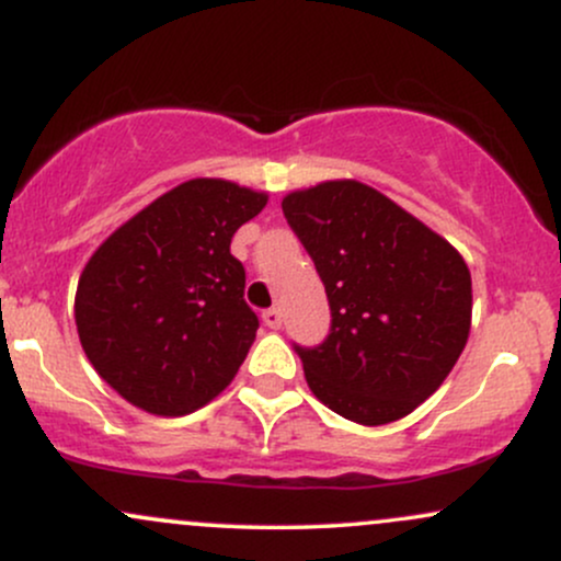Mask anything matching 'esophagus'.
Segmentation results:
<instances>
[{"label": "esophagus", "mask_w": 561, "mask_h": 561, "mask_svg": "<svg viewBox=\"0 0 561 561\" xmlns=\"http://www.w3.org/2000/svg\"><path fill=\"white\" fill-rule=\"evenodd\" d=\"M263 324H266L268 330H279V327H282V311H279V308H268V311H263Z\"/></svg>", "instance_id": "esophagus-1"}]
</instances>
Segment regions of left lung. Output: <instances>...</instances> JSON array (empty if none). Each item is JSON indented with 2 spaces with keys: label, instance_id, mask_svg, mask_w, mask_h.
I'll return each mask as SVG.
<instances>
[{
  "label": "left lung",
  "instance_id": "obj_1",
  "mask_svg": "<svg viewBox=\"0 0 561 561\" xmlns=\"http://www.w3.org/2000/svg\"><path fill=\"white\" fill-rule=\"evenodd\" d=\"M289 229L324 282L332 327L298 351L308 388L345 420L411 414L459 362L472 321V276L440 234L353 179L289 192Z\"/></svg>",
  "mask_w": 561,
  "mask_h": 561
}]
</instances>
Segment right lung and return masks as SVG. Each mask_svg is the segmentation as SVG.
<instances>
[{
    "instance_id": "add662e5",
    "label": "right lung",
    "mask_w": 561,
    "mask_h": 561,
    "mask_svg": "<svg viewBox=\"0 0 561 561\" xmlns=\"http://www.w3.org/2000/svg\"><path fill=\"white\" fill-rule=\"evenodd\" d=\"M266 199L224 179H192L128 218L89 259L76 289L79 340L128 403L184 416L240 371L259 317L229 244Z\"/></svg>"
}]
</instances>
